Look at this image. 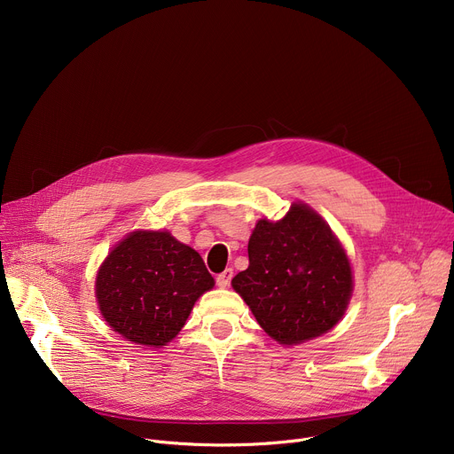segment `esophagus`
Returning a JSON list of instances; mask_svg holds the SVG:
<instances>
[{
  "mask_svg": "<svg viewBox=\"0 0 454 454\" xmlns=\"http://www.w3.org/2000/svg\"><path fill=\"white\" fill-rule=\"evenodd\" d=\"M231 278H233V270L228 268V270H224L221 275H217V286L223 287V289H226V287L230 286Z\"/></svg>",
  "mask_w": 454,
  "mask_h": 454,
  "instance_id": "esophagus-1",
  "label": "esophagus"
}]
</instances>
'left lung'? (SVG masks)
<instances>
[{
    "label": "left lung",
    "mask_w": 454,
    "mask_h": 454,
    "mask_svg": "<svg viewBox=\"0 0 454 454\" xmlns=\"http://www.w3.org/2000/svg\"><path fill=\"white\" fill-rule=\"evenodd\" d=\"M249 266L233 289L280 345L329 333L352 296L348 256L310 207L293 203L284 219H261L247 242Z\"/></svg>",
    "instance_id": "1"
}]
</instances>
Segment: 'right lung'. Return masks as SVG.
<instances>
[{
    "mask_svg": "<svg viewBox=\"0 0 454 454\" xmlns=\"http://www.w3.org/2000/svg\"><path fill=\"white\" fill-rule=\"evenodd\" d=\"M201 254L168 231L138 230L102 262L95 294L107 325L142 347H165L193 303L214 287Z\"/></svg>",
    "mask_w": 454,
    "mask_h": 454,
    "instance_id": "obj_1",
    "label": "right lung"
}]
</instances>
